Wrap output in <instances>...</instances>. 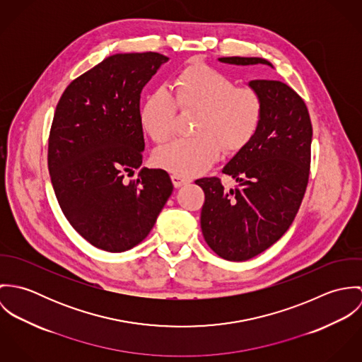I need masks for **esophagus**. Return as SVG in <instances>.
I'll return each instance as SVG.
<instances>
[{
	"mask_svg": "<svg viewBox=\"0 0 362 362\" xmlns=\"http://www.w3.org/2000/svg\"><path fill=\"white\" fill-rule=\"evenodd\" d=\"M171 181H173V184H174V187H175V188H180V187H182V185H185V184H188V182H189V180H188V178H184V177L177 175V174L171 175Z\"/></svg>",
	"mask_w": 362,
	"mask_h": 362,
	"instance_id": "1",
	"label": "esophagus"
}]
</instances>
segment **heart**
I'll return each instance as SVG.
<instances>
[{
  "mask_svg": "<svg viewBox=\"0 0 362 362\" xmlns=\"http://www.w3.org/2000/svg\"><path fill=\"white\" fill-rule=\"evenodd\" d=\"M175 95L158 88L139 108V124L156 142H165L174 129L177 105L184 111H198L195 134L175 139L156 151V165L182 177L207 171L221 156L245 149L258 134L263 104L258 93L237 88L221 71L194 62L181 69L174 81Z\"/></svg>",
  "mask_w": 362,
  "mask_h": 362,
  "instance_id": "heart-1",
  "label": "heart"
}]
</instances>
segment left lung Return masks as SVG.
Instances as JSON below:
<instances>
[{
  "label": "left lung",
  "mask_w": 362,
  "mask_h": 362,
  "mask_svg": "<svg viewBox=\"0 0 362 362\" xmlns=\"http://www.w3.org/2000/svg\"><path fill=\"white\" fill-rule=\"evenodd\" d=\"M234 65L263 64L258 57H221ZM250 88L263 104L258 134L223 168L238 187L226 191L220 178L195 182L205 192L201 228L220 258L234 262L259 255L288 230L310 178L312 124L304 100L280 81L255 79Z\"/></svg>",
  "instance_id": "8db88e82"
}]
</instances>
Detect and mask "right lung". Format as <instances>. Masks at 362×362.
I'll use <instances>...</instances> for the list:
<instances>
[{
	"label": "right lung",
	"mask_w": 362,
	"mask_h": 362,
	"mask_svg": "<svg viewBox=\"0 0 362 362\" xmlns=\"http://www.w3.org/2000/svg\"><path fill=\"white\" fill-rule=\"evenodd\" d=\"M168 58L158 52L114 54L74 79L57 104L49 171L59 207L92 245L124 252L142 243L173 192L161 168H141L144 86Z\"/></svg>",
	"instance_id": "add662e5"
}]
</instances>
